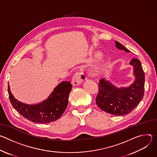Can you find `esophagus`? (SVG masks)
I'll list each match as a JSON object with an SVG mask.
<instances>
[{"label": "esophagus", "instance_id": "esophagus-1", "mask_svg": "<svg viewBox=\"0 0 157 157\" xmlns=\"http://www.w3.org/2000/svg\"><path fill=\"white\" fill-rule=\"evenodd\" d=\"M87 79L86 75L83 71H79L76 72L73 76L72 83L73 85H79L83 81Z\"/></svg>", "mask_w": 157, "mask_h": 157}]
</instances>
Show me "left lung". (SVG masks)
<instances>
[{"instance_id":"obj_1","label":"left lung","mask_w":157,"mask_h":157,"mask_svg":"<svg viewBox=\"0 0 157 157\" xmlns=\"http://www.w3.org/2000/svg\"><path fill=\"white\" fill-rule=\"evenodd\" d=\"M116 45L120 50L130 52L117 41ZM130 63L134 66V75L136 77L130 87L118 89L104 79H100L98 83L99 91L96 102L105 113L115 116L128 114L144 98L145 73L141 62L137 58H133Z\"/></svg>"}]
</instances>
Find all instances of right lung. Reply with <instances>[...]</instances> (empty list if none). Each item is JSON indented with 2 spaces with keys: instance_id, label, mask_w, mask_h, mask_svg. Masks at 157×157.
<instances>
[{
  "instance_id": "right-lung-1",
  "label": "right lung",
  "mask_w": 157,
  "mask_h": 157,
  "mask_svg": "<svg viewBox=\"0 0 157 157\" xmlns=\"http://www.w3.org/2000/svg\"><path fill=\"white\" fill-rule=\"evenodd\" d=\"M71 89V82L63 81L55 87L48 99L36 105H28L15 99L8 84L9 96L13 108L24 118L40 124L50 123L61 117L68 105Z\"/></svg>"
}]
</instances>
